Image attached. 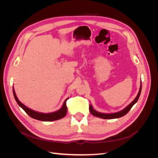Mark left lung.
I'll use <instances>...</instances> for the list:
<instances>
[{
  "label": "left lung",
  "instance_id": "left-lung-1",
  "mask_svg": "<svg viewBox=\"0 0 158 158\" xmlns=\"http://www.w3.org/2000/svg\"><path fill=\"white\" fill-rule=\"evenodd\" d=\"M141 90H142V82H140V89H139V92H138L136 98L134 99L133 101L130 104H129L128 106H127L125 109H123V110H121V111H118L117 113H100V112L95 111V110L93 108L92 105L89 104V112L91 113V114H93V115L95 116V117H98L102 118H105V119H113V118H117L123 117L124 115H125V114L129 111H130L131 109L132 108V107L137 102L138 98H139V97H140Z\"/></svg>",
  "mask_w": 158,
  "mask_h": 158
}]
</instances>
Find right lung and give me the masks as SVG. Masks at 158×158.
I'll use <instances>...</instances> for the list:
<instances>
[{"label": "right lung", "mask_w": 158, "mask_h": 158, "mask_svg": "<svg viewBox=\"0 0 158 158\" xmlns=\"http://www.w3.org/2000/svg\"><path fill=\"white\" fill-rule=\"evenodd\" d=\"M13 94L17 103L19 105V106L24 110L25 112L30 117H31L33 118L37 119V120L41 121H52L59 120V119H60L62 118H63L64 117H65L66 113H67V107H66V102L67 101L69 98L65 99V101L63 103V106H62V107L60 109H59L58 111H56L55 112L49 113H40L35 111H33V110L28 108L25 106V105H23L22 103H21L18 100L14 88H13Z\"/></svg>", "instance_id": "1"}]
</instances>
